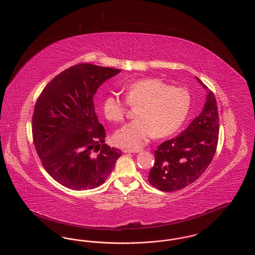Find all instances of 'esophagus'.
Here are the masks:
<instances>
[{
  "label": "esophagus",
  "mask_w": 255,
  "mask_h": 255,
  "mask_svg": "<svg viewBox=\"0 0 255 255\" xmlns=\"http://www.w3.org/2000/svg\"><path fill=\"white\" fill-rule=\"evenodd\" d=\"M124 153H140L142 152L141 149H123Z\"/></svg>",
  "instance_id": "esophagus-1"
}]
</instances>
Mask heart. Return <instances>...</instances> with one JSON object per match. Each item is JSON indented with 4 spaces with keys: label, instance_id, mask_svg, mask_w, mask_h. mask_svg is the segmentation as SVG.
<instances>
[{
    "label": "heart",
    "instance_id": "1",
    "mask_svg": "<svg viewBox=\"0 0 255 255\" xmlns=\"http://www.w3.org/2000/svg\"><path fill=\"white\" fill-rule=\"evenodd\" d=\"M122 97L109 95L104 98L102 109L105 118L122 122L127 114V104L136 107L137 118L122 127L115 140L126 148H139L152 137L168 136L177 132L185 122L191 108V95L184 88H178L158 79L144 78L124 87Z\"/></svg>",
    "mask_w": 255,
    "mask_h": 255
}]
</instances>
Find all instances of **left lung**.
Returning <instances> with one entry per match:
<instances>
[{
	"instance_id": "8db88e82",
	"label": "left lung",
	"mask_w": 255,
	"mask_h": 255,
	"mask_svg": "<svg viewBox=\"0 0 255 255\" xmlns=\"http://www.w3.org/2000/svg\"><path fill=\"white\" fill-rule=\"evenodd\" d=\"M196 79L207 89L198 77ZM218 134L217 102L209 91L202 113L178 136L158 146L148 182L165 192L180 190L194 182L214 157Z\"/></svg>"
}]
</instances>
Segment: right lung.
Instances as JSON below:
<instances>
[{
	"label": "right lung",
	"instance_id": "right-lung-1",
	"mask_svg": "<svg viewBox=\"0 0 255 255\" xmlns=\"http://www.w3.org/2000/svg\"><path fill=\"white\" fill-rule=\"evenodd\" d=\"M121 70L83 63L56 75L37 99L32 136L42 165L62 185L93 189L107 180L122 156L105 144L94 96ZM98 154H96L95 153Z\"/></svg>",
	"mask_w": 255,
	"mask_h": 255
}]
</instances>
